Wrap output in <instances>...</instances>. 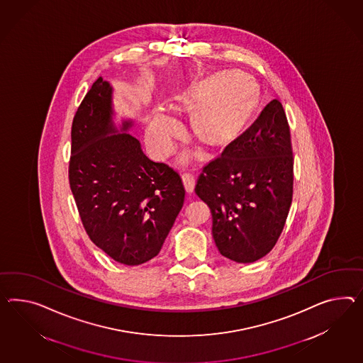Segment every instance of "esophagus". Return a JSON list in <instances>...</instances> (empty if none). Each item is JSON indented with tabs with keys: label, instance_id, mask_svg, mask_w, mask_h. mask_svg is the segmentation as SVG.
Here are the masks:
<instances>
[{
	"label": "esophagus",
	"instance_id": "obj_1",
	"mask_svg": "<svg viewBox=\"0 0 363 363\" xmlns=\"http://www.w3.org/2000/svg\"><path fill=\"white\" fill-rule=\"evenodd\" d=\"M183 183H184V186H186V192H188V194H192L194 189H195V177H194L191 172L183 174Z\"/></svg>",
	"mask_w": 363,
	"mask_h": 363
}]
</instances>
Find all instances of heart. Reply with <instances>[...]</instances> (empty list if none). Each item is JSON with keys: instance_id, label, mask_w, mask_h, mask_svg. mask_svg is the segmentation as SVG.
<instances>
[{"instance_id": "obj_1", "label": "heart", "mask_w": 363, "mask_h": 363, "mask_svg": "<svg viewBox=\"0 0 363 363\" xmlns=\"http://www.w3.org/2000/svg\"><path fill=\"white\" fill-rule=\"evenodd\" d=\"M175 109L191 121L196 140L211 151L232 147L247 128L255 112V96L237 72H218L191 85L174 99ZM182 129L172 117L157 113L149 123L147 140L160 157L167 155Z\"/></svg>"}]
</instances>
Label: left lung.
Segmentation results:
<instances>
[{
	"mask_svg": "<svg viewBox=\"0 0 363 363\" xmlns=\"http://www.w3.org/2000/svg\"><path fill=\"white\" fill-rule=\"evenodd\" d=\"M195 192L211 209L221 255L251 263L272 250L294 192L291 134L279 100L267 104L241 140L203 168Z\"/></svg>",
	"mask_w": 363,
	"mask_h": 363,
	"instance_id": "obj_1",
	"label": "left lung"
}]
</instances>
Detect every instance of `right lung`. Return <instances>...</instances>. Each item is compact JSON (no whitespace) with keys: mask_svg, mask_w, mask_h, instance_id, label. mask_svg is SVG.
I'll return each mask as SVG.
<instances>
[{"mask_svg":"<svg viewBox=\"0 0 363 363\" xmlns=\"http://www.w3.org/2000/svg\"><path fill=\"white\" fill-rule=\"evenodd\" d=\"M113 88L94 82L74 114L69 186L91 241L111 258L138 266L157 257L186 189L177 171L150 160L140 140L113 121Z\"/></svg>","mask_w":363,"mask_h":363,"instance_id":"right-lung-1","label":"right lung"}]
</instances>
